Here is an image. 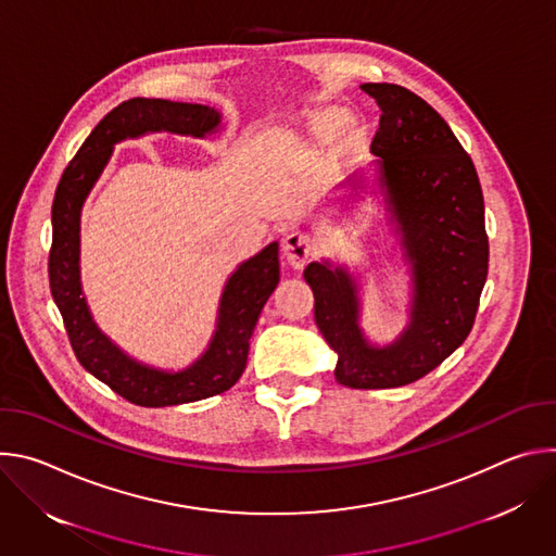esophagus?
<instances>
[{
	"label": "esophagus",
	"instance_id": "34e87169",
	"mask_svg": "<svg viewBox=\"0 0 556 556\" xmlns=\"http://www.w3.org/2000/svg\"><path fill=\"white\" fill-rule=\"evenodd\" d=\"M283 255L290 262V266L294 268H303L305 262L312 255V240L309 235L303 230H292L286 235L283 240Z\"/></svg>",
	"mask_w": 556,
	"mask_h": 556
}]
</instances>
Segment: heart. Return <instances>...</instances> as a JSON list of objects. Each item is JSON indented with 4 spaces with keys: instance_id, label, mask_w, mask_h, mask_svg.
Returning <instances> with one entry per match:
<instances>
[{
    "instance_id": "heart-1",
    "label": "heart",
    "mask_w": 556,
    "mask_h": 556,
    "mask_svg": "<svg viewBox=\"0 0 556 556\" xmlns=\"http://www.w3.org/2000/svg\"><path fill=\"white\" fill-rule=\"evenodd\" d=\"M334 125H337V114H334V112L319 114V116H314V121H312V127H314L316 134H326V131H330ZM352 129H354L352 123H343V134H352Z\"/></svg>"
}]
</instances>
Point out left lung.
<instances>
[{"label": "left lung", "mask_w": 556, "mask_h": 556, "mask_svg": "<svg viewBox=\"0 0 556 556\" xmlns=\"http://www.w3.org/2000/svg\"><path fill=\"white\" fill-rule=\"evenodd\" d=\"M361 90L382 112L371 151L414 270L412 324L393 345L371 348L358 330L354 279L319 262L303 277L314 321L339 354L337 382L387 389L427 376L466 341L489 275V235L478 172L446 121L403 86Z\"/></svg>", "instance_id": "1"}]
</instances>
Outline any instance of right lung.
Wrapping results in <instances>:
<instances>
[{"label":"right lung","mask_w":556,"mask_h":556,"mask_svg":"<svg viewBox=\"0 0 556 556\" xmlns=\"http://www.w3.org/2000/svg\"><path fill=\"white\" fill-rule=\"evenodd\" d=\"M217 125L219 114L206 105L129 99L92 129L65 167L54 191L48 277L70 345L78 363L92 376L140 407H172L204 401L240 380L247 369L251 337L260 314L279 283V247H266L232 273L222 294L211 348L189 369L167 374L127 358L94 326L78 283V215L118 140L161 129L204 136Z\"/></svg>","instance_id":"add662e5"}]
</instances>
